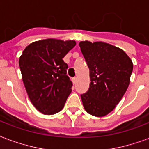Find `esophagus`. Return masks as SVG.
Here are the masks:
<instances>
[{"label": "esophagus", "instance_id": "1", "mask_svg": "<svg viewBox=\"0 0 149 149\" xmlns=\"http://www.w3.org/2000/svg\"><path fill=\"white\" fill-rule=\"evenodd\" d=\"M77 77L72 78V83H73V84H76V83H77Z\"/></svg>", "mask_w": 149, "mask_h": 149}]
</instances>
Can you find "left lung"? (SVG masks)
Masks as SVG:
<instances>
[{"label":"left lung","instance_id":"left-lung-1","mask_svg":"<svg viewBox=\"0 0 149 149\" xmlns=\"http://www.w3.org/2000/svg\"><path fill=\"white\" fill-rule=\"evenodd\" d=\"M79 45L89 68L91 81L88 90L81 95L84 109L95 116H106L128 88L132 62L122 49L107 43L85 40Z\"/></svg>","mask_w":149,"mask_h":149}]
</instances>
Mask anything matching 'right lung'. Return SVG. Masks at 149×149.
Returning <instances> with one entry per match:
<instances>
[{
	"mask_svg": "<svg viewBox=\"0 0 149 149\" xmlns=\"http://www.w3.org/2000/svg\"><path fill=\"white\" fill-rule=\"evenodd\" d=\"M75 40L45 39L28 45L19 59L22 80L33 106L45 115L60 112L71 93L65 56Z\"/></svg>",
	"mask_w": 149,
	"mask_h": 149,
	"instance_id": "right-lung-1",
	"label": "right lung"
}]
</instances>
